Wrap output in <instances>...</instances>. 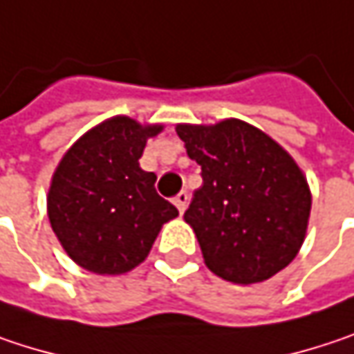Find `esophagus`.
<instances>
[{
    "instance_id": "34e87169",
    "label": "esophagus",
    "mask_w": 354,
    "mask_h": 354,
    "mask_svg": "<svg viewBox=\"0 0 354 354\" xmlns=\"http://www.w3.org/2000/svg\"><path fill=\"white\" fill-rule=\"evenodd\" d=\"M188 198H190V196H188V192H186V190H182V192H178L176 194L174 205H176L180 212H184V210H186V207H188Z\"/></svg>"
}]
</instances>
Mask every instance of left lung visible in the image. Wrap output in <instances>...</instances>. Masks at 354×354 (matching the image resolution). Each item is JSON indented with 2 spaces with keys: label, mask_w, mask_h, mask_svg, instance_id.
Instances as JSON below:
<instances>
[{
  "label": "left lung",
  "mask_w": 354,
  "mask_h": 354,
  "mask_svg": "<svg viewBox=\"0 0 354 354\" xmlns=\"http://www.w3.org/2000/svg\"><path fill=\"white\" fill-rule=\"evenodd\" d=\"M203 170V186L184 212L210 272L257 283L298 255L312 194L294 158L241 119L176 127Z\"/></svg>",
  "instance_id": "8db88e82"
}]
</instances>
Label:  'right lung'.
I'll use <instances>...</instances> for the list:
<instances>
[{"instance_id":"obj_1","label":"right lung","mask_w":354,"mask_h":354,"mask_svg":"<svg viewBox=\"0 0 354 354\" xmlns=\"http://www.w3.org/2000/svg\"><path fill=\"white\" fill-rule=\"evenodd\" d=\"M164 125L117 115L88 129L62 156L48 190L54 235L82 270L131 272L147 257L178 209L156 192V174L140 168L145 142Z\"/></svg>"}]
</instances>
